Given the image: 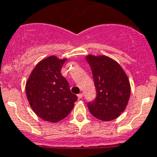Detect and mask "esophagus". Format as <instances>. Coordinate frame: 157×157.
Listing matches in <instances>:
<instances>
[{"mask_svg":"<svg viewBox=\"0 0 157 157\" xmlns=\"http://www.w3.org/2000/svg\"><path fill=\"white\" fill-rule=\"evenodd\" d=\"M77 96H78L79 98H83V94H82V93L79 94H77Z\"/></svg>","mask_w":157,"mask_h":157,"instance_id":"esophagus-1","label":"esophagus"}]
</instances>
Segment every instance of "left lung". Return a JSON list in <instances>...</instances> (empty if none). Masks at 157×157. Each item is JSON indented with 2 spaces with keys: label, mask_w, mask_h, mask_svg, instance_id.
<instances>
[{
  "label": "left lung",
  "mask_w": 157,
  "mask_h": 157,
  "mask_svg": "<svg viewBox=\"0 0 157 157\" xmlns=\"http://www.w3.org/2000/svg\"><path fill=\"white\" fill-rule=\"evenodd\" d=\"M96 97L87 103L94 117L104 121L116 119L124 112L130 95V86L121 67L107 56L88 55Z\"/></svg>",
  "instance_id": "1"
}]
</instances>
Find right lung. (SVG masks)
I'll return each instance as SVG.
<instances>
[{
    "label": "right lung",
    "mask_w": 157,
    "mask_h": 157,
    "mask_svg": "<svg viewBox=\"0 0 157 157\" xmlns=\"http://www.w3.org/2000/svg\"><path fill=\"white\" fill-rule=\"evenodd\" d=\"M66 59L50 56L33 69L26 84V94L33 110L41 119L58 122L71 112L77 96L61 74Z\"/></svg>",
    "instance_id": "1"
}]
</instances>
